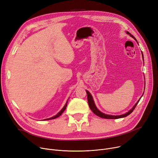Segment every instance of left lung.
<instances>
[{"instance_id":"8db88e82","label":"left lung","mask_w":158,"mask_h":158,"mask_svg":"<svg viewBox=\"0 0 158 158\" xmlns=\"http://www.w3.org/2000/svg\"><path fill=\"white\" fill-rule=\"evenodd\" d=\"M126 33H127V35H130L132 38H133L137 41V44H138V42H137V40L135 38V37H134L133 35H132L128 31H126ZM141 53H142V58H143V60H144V56H143V53H142V51H141ZM85 91H86V93H87V95H88V102L89 106L90 109L91 110V111H92L95 114H96L97 116H98V117H101V118H106V119H118V118H124V117H127L128 115H129V114H130L134 111V110L135 108L136 107L138 103L139 102L141 97L140 98V99L138 100L137 102L134 105V106L132 107V108L128 112H127V113H124V114H120V115H111V114H105V113H102V111H100L98 109V108L96 107V105H95V103H94V102L93 98L92 95L91 94V93H90L88 90H85ZM143 94H142V95H143Z\"/></svg>"}]
</instances>
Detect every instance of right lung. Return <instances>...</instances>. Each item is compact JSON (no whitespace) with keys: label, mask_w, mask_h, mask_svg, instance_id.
Masks as SVG:
<instances>
[{"label":"right lung","mask_w":158,"mask_h":158,"mask_svg":"<svg viewBox=\"0 0 158 158\" xmlns=\"http://www.w3.org/2000/svg\"><path fill=\"white\" fill-rule=\"evenodd\" d=\"M68 100L69 99H67V102H66V103L65 104V105H64V106L63 107V108L58 113H57L56 115H55V116H53V117H51V118H46V119H44V120H52V119H55V118H57V117H60L61 114L63 113V112L65 111V110L66 109V107H67V103H68Z\"/></svg>","instance_id":"right-lung-1"}]
</instances>
